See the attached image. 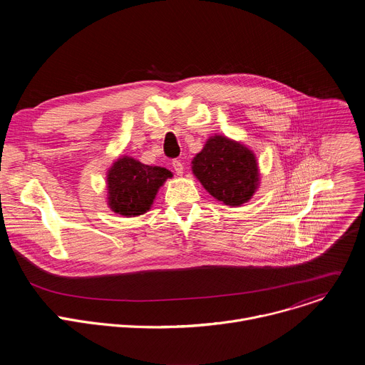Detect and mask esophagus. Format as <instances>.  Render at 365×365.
Instances as JSON below:
<instances>
[{
  "label": "esophagus",
  "instance_id": "1",
  "mask_svg": "<svg viewBox=\"0 0 365 365\" xmlns=\"http://www.w3.org/2000/svg\"><path fill=\"white\" fill-rule=\"evenodd\" d=\"M172 166H173V169H175V172H176V175H178V176H182V175H183L185 165H183V162H182V160L175 159V160L172 162Z\"/></svg>",
  "mask_w": 365,
  "mask_h": 365
}]
</instances>
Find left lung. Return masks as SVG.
<instances>
[{
	"label": "left lung",
	"instance_id": "1",
	"mask_svg": "<svg viewBox=\"0 0 365 365\" xmlns=\"http://www.w3.org/2000/svg\"><path fill=\"white\" fill-rule=\"evenodd\" d=\"M192 172L220 202L238 206L251 199L258 185L251 150L222 135L211 137L192 160Z\"/></svg>",
	"mask_w": 365,
	"mask_h": 365
}]
</instances>
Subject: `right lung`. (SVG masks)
<instances>
[{"instance_id":"right-lung-1","label":"right lung","mask_w":365,"mask_h":365,"mask_svg":"<svg viewBox=\"0 0 365 365\" xmlns=\"http://www.w3.org/2000/svg\"><path fill=\"white\" fill-rule=\"evenodd\" d=\"M172 173L131 158L118 159L108 172V205L120 215L137 217L150 210L159 187Z\"/></svg>"}]
</instances>
